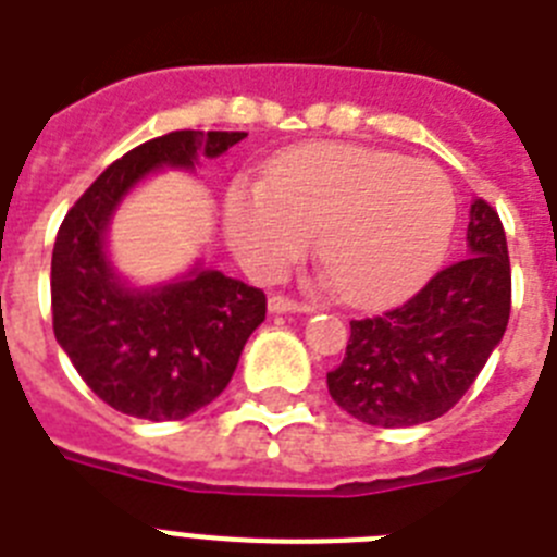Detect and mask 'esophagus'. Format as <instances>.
I'll return each instance as SVG.
<instances>
[{
	"label": "esophagus",
	"mask_w": 557,
	"mask_h": 557,
	"mask_svg": "<svg viewBox=\"0 0 557 557\" xmlns=\"http://www.w3.org/2000/svg\"><path fill=\"white\" fill-rule=\"evenodd\" d=\"M270 312H312L310 305H305V301H293V298L287 296H273L268 301Z\"/></svg>",
	"instance_id": "esophagus-1"
}]
</instances>
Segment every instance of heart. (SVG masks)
<instances>
[{
	"label": "heart",
	"instance_id": "b5f03b06",
	"mask_svg": "<svg viewBox=\"0 0 557 557\" xmlns=\"http://www.w3.org/2000/svg\"><path fill=\"white\" fill-rule=\"evenodd\" d=\"M447 173L361 145H307L270 168L268 187L236 185L224 230L256 278H278L315 236V252L352 305L410 293L447 252L455 227Z\"/></svg>",
	"mask_w": 557,
	"mask_h": 557
}]
</instances>
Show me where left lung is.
I'll return each mask as SVG.
<instances>
[{
  "mask_svg": "<svg viewBox=\"0 0 557 557\" xmlns=\"http://www.w3.org/2000/svg\"><path fill=\"white\" fill-rule=\"evenodd\" d=\"M512 270L498 213L470 207L467 259L393 310L350 321L344 361L327 372L333 401L372 426H416L444 416L472 387L504 338Z\"/></svg>",
  "mask_w": 557,
  "mask_h": 557,
  "instance_id": "left-lung-1",
  "label": "left lung"
}]
</instances>
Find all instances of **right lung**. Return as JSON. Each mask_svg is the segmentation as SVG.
Returning <instances> with one entry per match:
<instances>
[{"label": "right lung", "instance_id": "obj_1", "mask_svg": "<svg viewBox=\"0 0 557 557\" xmlns=\"http://www.w3.org/2000/svg\"><path fill=\"white\" fill-rule=\"evenodd\" d=\"M238 131H173L133 147L67 210L50 261L53 333L104 404L145 421H178L215 401L268 312L259 287L193 268L162 287L133 289L104 252L119 201L159 168L190 170L238 145Z\"/></svg>", "mask_w": 557, "mask_h": 557}]
</instances>
